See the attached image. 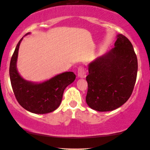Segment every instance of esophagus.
Instances as JSON below:
<instances>
[{
    "label": "esophagus",
    "mask_w": 150,
    "mask_h": 150,
    "mask_svg": "<svg viewBox=\"0 0 150 150\" xmlns=\"http://www.w3.org/2000/svg\"><path fill=\"white\" fill-rule=\"evenodd\" d=\"M85 69L83 67H79L78 69V77L83 79L85 77Z\"/></svg>",
    "instance_id": "obj_1"
}]
</instances>
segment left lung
<instances>
[{"label": "left lung", "mask_w": 150, "mask_h": 150, "mask_svg": "<svg viewBox=\"0 0 150 150\" xmlns=\"http://www.w3.org/2000/svg\"><path fill=\"white\" fill-rule=\"evenodd\" d=\"M114 46L88 65L86 102L97 111H110L122 106L136 83L138 62L132 44L118 34Z\"/></svg>", "instance_id": "8db88e82"}]
</instances>
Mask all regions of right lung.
<instances>
[{
	"mask_svg": "<svg viewBox=\"0 0 150 150\" xmlns=\"http://www.w3.org/2000/svg\"><path fill=\"white\" fill-rule=\"evenodd\" d=\"M23 38L16 46L9 65V76L14 95L18 103L28 111L35 114L51 112L60 105L63 91L74 81L76 75L72 71H65L42 83L24 79L17 69L18 50Z\"/></svg>",
	"mask_w": 150,
	"mask_h": 150,
	"instance_id": "obj_1",
	"label": "right lung"
}]
</instances>
